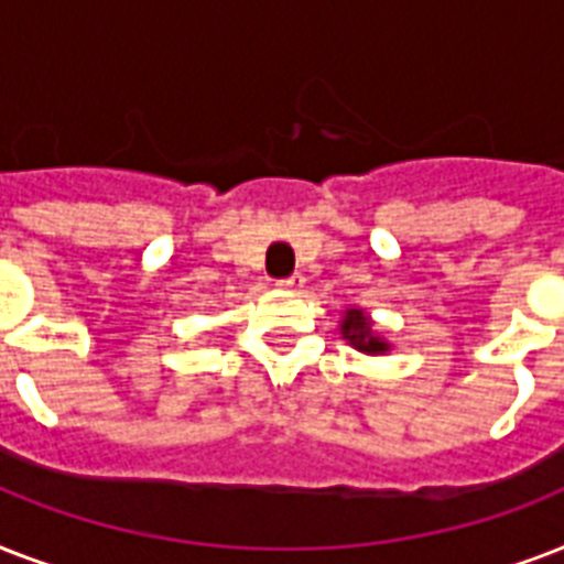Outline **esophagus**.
Returning <instances> with one entry per match:
<instances>
[{
  "mask_svg": "<svg viewBox=\"0 0 564 564\" xmlns=\"http://www.w3.org/2000/svg\"><path fill=\"white\" fill-rule=\"evenodd\" d=\"M278 286H281V290L295 292V290H301V286H304V278H301V274H290V278H283V281H278Z\"/></svg>",
  "mask_w": 564,
  "mask_h": 564,
  "instance_id": "esophagus-1",
  "label": "esophagus"
}]
</instances>
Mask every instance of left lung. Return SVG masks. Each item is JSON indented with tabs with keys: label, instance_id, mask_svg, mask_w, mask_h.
<instances>
[{
	"label": "left lung",
	"instance_id": "obj_1",
	"mask_svg": "<svg viewBox=\"0 0 564 564\" xmlns=\"http://www.w3.org/2000/svg\"><path fill=\"white\" fill-rule=\"evenodd\" d=\"M343 336L348 343L362 354H386L389 351V343H386L383 336H377L371 330V318L362 313V310H345L343 325H339Z\"/></svg>",
	"mask_w": 564,
	"mask_h": 564
}]
</instances>
